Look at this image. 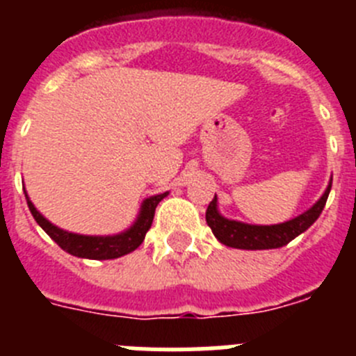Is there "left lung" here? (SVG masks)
Masks as SVG:
<instances>
[{
    "label": "left lung",
    "mask_w": 356,
    "mask_h": 356,
    "mask_svg": "<svg viewBox=\"0 0 356 356\" xmlns=\"http://www.w3.org/2000/svg\"><path fill=\"white\" fill-rule=\"evenodd\" d=\"M330 188H332V184L328 185L325 194L321 196V200L310 210L294 217L292 221L271 226H257L229 221V219H226V217L217 212V197L213 196V200L209 203V209H207V225L212 228L217 241L222 242L225 246L237 248V250H275V248H282L289 244L292 238L307 232L317 221V217L321 216L326 205Z\"/></svg>",
    "instance_id": "8db88e82"
}]
</instances>
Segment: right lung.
Returning a JSON list of instances; mask_svg holds the SVG:
<instances>
[{
  "label": "right lung",
  "instance_id": "add662e5",
  "mask_svg": "<svg viewBox=\"0 0 356 356\" xmlns=\"http://www.w3.org/2000/svg\"><path fill=\"white\" fill-rule=\"evenodd\" d=\"M165 196H168V193L147 197L143 203L139 219L135 221V225L130 229H127L124 234L114 235V237H89V235L69 234V232H64V229L53 226L48 219H44L40 216V212H37V209L33 207V203L30 200H28V209H30L31 216L37 221V225L64 251L74 254V257H80V259L110 260L131 253V251L137 250L143 244L147 229L151 228L153 217H155L156 205Z\"/></svg>",
  "mask_w": 356,
  "mask_h": 356
}]
</instances>
